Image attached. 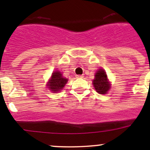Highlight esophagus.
I'll use <instances>...</instances> for the list:
<instances>
[{"label":"esophagus","mask_w":150,"mask_h":150,"mask_svg":"<svg viewBox=\"0 0 150 150\" xmlns=\"http://www.w3.org/2000/svg\"><path fill=\"white\" fill-rule=\"evenodd\" d=\"M76 78H82L83 77V76H82V75H76Z\"/></svg>","instance_id":"34e87169"}]
</instances>
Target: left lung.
I'll return each instance as SVG.
<instances>
[{"label":"left lung","instance_id":"8db88e82","mask_svg":"<svg viewBox=\"0 0 150 150\" xmlns=\"http://www.w3.org/2000/svg\"><path fill=\"white\" fill-rule=\"evenodd\" d=\"M93 83L96 91L100 94H105L110 88L107 74L103 69H99L96 73L95 79L93 81Z\"/></svg>","mask_w":150,"mask_h":150}]
</instances>
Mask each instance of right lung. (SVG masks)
<instances>
[{
    "instance_id": "obj_1",
    "label": "right lung",
    "mask_w": 150,
    "mask_h": 150,
    "mask_svg": "<svg viewBox=\"0 0 150 150\" xmlns=\"http://www.w3.org/2000/svg\"><path fill=\"white\" fill-rule=\"evenodd\" d=\"M67 82L68 79L64 78L59 71H55L52 74L51 79L48 83V87L51 91L57 93L64 88Z\"/></svg>"
}]
</instances>
